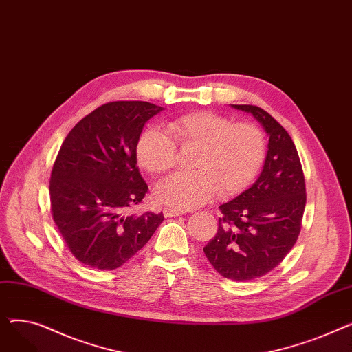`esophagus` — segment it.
Segmentation results:
<instances>
[{"mask_svg":"<svg viewBox=\"0 0 352 352\" xmlns=\"http://www.w3.org/2000/svg\"><path fill=\"white\" fill-rule=\"evenodd\" d=\"M184 214V211H181V210H177V208H171V207H165L164 208V215L165 217H179V215H182Z\"/></svg>","mask_w":352,"mask_h":352,"instance_id":"obj_1","label":"esophagus"}]
</instances>
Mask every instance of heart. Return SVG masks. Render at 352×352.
<instances>
[{"instance_id": "b5f03b06", "label": "heart", "mask_w": 352, "mask_h": 352, "mask_svg": "<svg viewBox=\"0 0 352 352\" xmlns=\"http://www.w3.org/2000/svg\"><path fill=\"white\" fill-rule=\"evenodd\" d=\"M195 148L190 160L192 173L178 174L157 190L155 198L178 210L195 208L217 191L227 198L245 191L260 174L267 153L261 128L254 122L195 111L165 124V133L148 128L135 144L137 161L153 178L175 170L178 151Z\"/></svg>"}]
</instances>
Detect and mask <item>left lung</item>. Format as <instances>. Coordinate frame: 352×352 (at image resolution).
Returning <instances> with one entry per match:
<instances>
[{"label":"left lung","mask_w":352,"mask_h":352,"mask_svg":"<svg viewBox=\"0 0 352 352\" xmlns=\"http://www.w3.org/2000/svg\"><path fill=\"white\" fill-rule=\"evenodd\" d=\"M251 113L270 137L264 170L251 188L219 206L217 234L204 247L211 265L232 281H250L278 267L298 239L307 202L302 165L285 128L256 105Z\"/></svg>","instance_id":"left-lung-1"}]
</instances>
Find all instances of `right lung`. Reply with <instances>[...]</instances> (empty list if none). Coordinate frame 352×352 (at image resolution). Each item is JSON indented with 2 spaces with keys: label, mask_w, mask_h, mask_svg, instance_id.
<instances>
[{
  "label": "right lung",
  "mask_w": 352,
  "mask_h": 352,
  "mask_svg": "<svg viewBox=\"0 0 352 352\" xmlns=\"http://www.w3.org/2000/svg\"><path fill=\"white\" fill-rule=\"evenodd\" d=\"M162 109L145 101H113L78 121L65 137L50 178L51 214L80 263L116 270L164 221L162 212L126 214L148 192L137 166V140L144 124Z\"/></svg>",
  "instance_id": "add662e5"
}]
</instances>
